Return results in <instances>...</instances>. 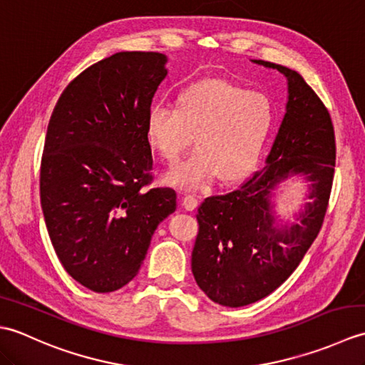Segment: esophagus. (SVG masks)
<instances>
[{
    "label": "esophagus",
    "instance_id": "esophagus-1",
    "mask_svg": "<svg viewBox=\"0 0 365 365\" xmlns=\"http://www.w3.org/2000/svg\"><path fill=\"white\" fill-rule=\"evenodd\" d=\"M183 207L187 208V210H195L199 205V199L192 195H183Z\"/></svg>",
    "mask_w": 365,
    "mask_h": 365
}]
</instances>
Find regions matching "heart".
Wrapping results in <instances>:
<instances>
[{"label":"heart","mask_w":365,"mask_h":365,"mask_svg":"<svg viewBox=\"0 0 365 365\" xmlns=\"http://www.w3.org/2000/svg\"><path fill=\"white\" fill-rule=\"evenodd\" d=\"M273 122V103L262 92L224 80H202L177 96L175 108L153 105L147 113L145 136L150 149L169 165L180 160L195 139L197 150L170 169L166 182L197 190L216 175L221 182H234L250 173Z\"/></svg>","instance_id":"1"}]
</instances>
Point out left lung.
<instances>
[{"mask_svg":"<svg viewBox=\"0 0 365 365\" xmlns=\"http://www.w3.org/2000/svg\"><path fill=\"white\" fill-rule=\"evenodd\" d=\"M287 78L285 115L265 166L222 196L197 208L199 234L191 269L208 298L227 307L252 304L285 282L319 235L336 168L331 115L304 78L289 67L252 59ZM293 175L309 182V202L297 222L276 225L270 197Z\"/></svg>","mask_w":365,"mask_h":365,"instance_id":"obj_1","label":"left lung"}]
</instances>
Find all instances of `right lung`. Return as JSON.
I'll use <instances>...</instances> for the list:
<instances>
[{"label": "right lung", "mask_w": 365, "mask_h": 365, "mask_svg": "<svg viewBox=\"0 0 365 365\" xmlns=\"http://www.w3.org/2000/svg\"><path fill=\"white\" fill-rule=\"evenodd\" d=\"M168 58L120 51L81 72L46 128L41 204L64 269L97 293L122 289L145 259L158 224L175 212L173 188H147L145 119Z\"/></svg>", "instance_id": "obj_1"}]
</instances>
